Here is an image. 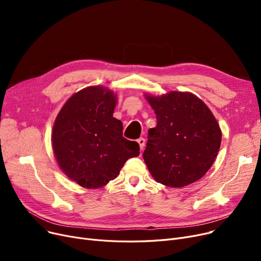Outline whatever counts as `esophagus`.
<instances>
[{"label": "esophagus", "mask_w": 261, "mask_h": 261, "mask_svg": "<svg viewBox=\"0 0 261 261\" xmlns=\"http://www.w3.org/2000/svg\"><path fill=\"white\" fill-rule=\"evenodd\" d=\"M138 143H139V145H140L141 150H143V149L145 148V145H146V140H145L144 138H140V139L138 140Z\"/></svg>", "instance_id": "34e87169"}]
</instances>
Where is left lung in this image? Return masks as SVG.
Here are the masks:
<instances>
[{"label":"left lung","mask_w":261,"mask_h":261,"mask_svg":"<svg viewBox=\"0 0 261 261\" xmlns=\"http://www.w3.org/2000/svg\"><path fill=\"white\" fill-rule=\"evenodd\" d=\"M158 125L148 130L143 158L154 180L183 187L206 173L221 145V130L201 99L191 93L146 96Z\"/></svg>","instance_id":"8db88e82"}]
</instances>
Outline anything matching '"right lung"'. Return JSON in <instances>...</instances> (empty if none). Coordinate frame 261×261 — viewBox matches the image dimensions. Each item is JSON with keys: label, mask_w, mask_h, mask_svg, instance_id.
<instances>
[{"label": "right lung", "mask_w": 261, "mask_h": 261, "mask_svg": "<svg viewBox=\"0 0 261 261\" xmlns=\"http://www.w3.org/2000/svg\"><path fill=\"white\" fill-rule=\"evenodd\" d=\"M115 106L113 92L90 87L74 94L55 120L54 153L62 171L82 187L106 185L127 160L140 154L139 144L122 136Z\"/></svg>", "instance_id": "1"}]
</instances>
